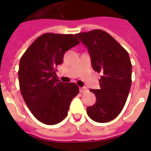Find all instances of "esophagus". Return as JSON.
Wrapping results in <instances>:
<instances>
[{
    "mask_svg": "<svg viewBox=\"0 0 151 151\" xmlns=\"http://www.w3.org/2000/svg\"><path fill=\"white\" fill-rule=\"evenodd\" d=\"M88 91V90L86 88V87H80V92L83 94V93H86V92Z\"/></svg>",
    "mask_w": 151,
    "mask_h": 151,
    "instance_id": "1",
    "label": "esophagus"
}]
</instances>
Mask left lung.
Wrapping results in <instances>:
<instances>
[{"label":"left lung","mask_w":151,"mask_h":151,"mask_svg":"<svg viewBox=\"0 0 151 151\" xmlns=\"http://www.w3.org/2000/svg\"><path fill=\"white\" fill-rule=\"evenodd\" d=\"M88 48L92 68L102 73L100 89H91L95 105L86 108L91 119L106 123L120 113L126 103L132 82V65L129 53L111 35L102 30L76 34Z\"/></svg>","instance_id":"8db88e82"}]
</instances>
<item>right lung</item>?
<instances>
[{
  "label": "right lung",
  "mask_w": 151,
  "mask_h": 151,
  "mask_svg": "<svg viewBox=\"0 0 151 151\" xmlns=\"http://www.w3.org/2000/svg\"><path fill=\"white\" fill-rule=\"evenodd\" d=\"M78 43L76 35L45 33L22 56L18 69L20 91L31 113L45 124L62 121L72 99L79 93L74 82H61L56 74L65 52Z\"/></svg>",
  "instance_id": "obj_1"
}]
</instances>
